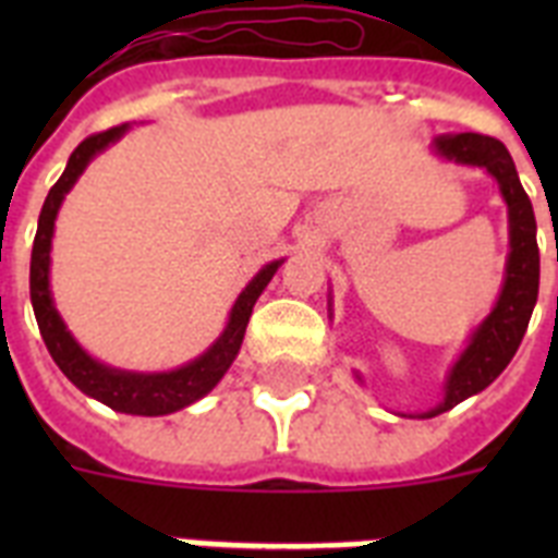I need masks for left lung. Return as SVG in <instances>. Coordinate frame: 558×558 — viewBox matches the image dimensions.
<instances>
[{
	"instance_id": "1",
	"label": "left lung",
	"mask_w": 558,
	"mask_h": 558,
	"mask_svg": "<svg viewBox=\"0 0 558 558\" xmlns=\"http://www.w3.org/2000/svg\"><path fill=\"white\" fill-rule=\"evenodd\" d=\"M434 147L446 159H454L460 165H477L486 168L498 179L507 208H510V260H507V280H504L501 298L489 313L477 332L472 336V344L460 356L446 385V399L432 408L425 416H437L449 411L466 397L484 390L498 379V373L510 365L515 356L524 332H527L530 315L538 298V243H536V217L533 205L524 193L512 165V156L507 153L498 138L481 133H446L434 138Z\"/></svg>"
}]
</instances>
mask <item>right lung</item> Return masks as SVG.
<instances>
[{"instance_id": "right-lung-1", "label": "right lung", "mask_w": 558, "mask_h": 558, "mask_svg": "<svg viewBox=\"0 0 558 558\" xmlns=\"http://www.w3.org/2000/svg\"><path fill=\"white\" fill-rule=\"evenodd\" d=\"M126 126H112L104 133H95L89 138H83L74 153L69 156L63 177L57 179L54 187L48 191L43 210H39L37 222V236H34V252H31V304H34V315H37L39 336L46 341L48 353L57 362V367L69 376V379L89 397L100 399L104 405L116 408L121 414H138V416H159V414H173L179 408L191 405L199 397H205L219 379L222 373L231 367L236 350L243 344L245 324L252 318L254 301L260 298L271 275L278 271L280 263H269L260 275L243 289V295L236 298L231 318H228L226 332L219 336L214 348L199 356L191 365L179 367L170 373H124L112 371L107 365H98L95 359H89L77 348V341L69 336L65 324L60 322L54 304H51V292H48V252H51V234H54V217L60 202L69 193V187L77 182L83 168L89 165L95 153H100L107 144L121 138Z\"/></svg>"}]
</instances>
